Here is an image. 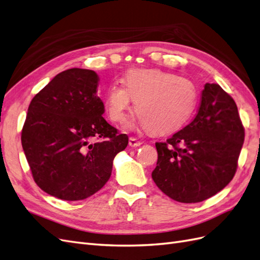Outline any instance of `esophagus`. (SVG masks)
<instances>
[{
    "label": "esophagus",
    "instance_id": "1",
    "mask_svg": "<svg viewBox=\"0 0 260 260\" xmlns=\"http://www.w3.org/2000/svg\"><path fill=\"white\" fill-rule=\"evenodd\" d=\"M141 144H142V142H141V141H139V140L136 139V138H130V139H129V145L132 146V147L140 146Z\"/></svg>",
    "mask_w": 260,
    "mask_h": 260
}]
</instances>
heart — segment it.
Instances as JSON below:
<instances>
[{
    "instance_id": "obj_1",
    "label": "heart",
    "mask_w": 260,
    "mask_h": 260,
    "mask_svg": "<svg viewBox=\"0 0 260 260\" xmlns=\"http://www.w3.org/2000/svg\"><path fill=\"white\" fill-rule=\"evenodd\" d=\"M123 86L112 84L105 98L109 118L121 123L135 101L139 121L156 135L177 131L192 115L198 91L192 81L160 69L136 68L122 78Z\"/></svg>"
}]
</instances>
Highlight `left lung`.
I'll list each match as a JSON object with an SVG mask.
<instances>
[{"label": "left lung", "instance_id": "8db88e82", "mask_svg": "<svg viewBox=\"0 0 260 260\" xmlns=\"http://www.w3.org/2000/svg\"><path fill=\"white\" fill-rule=\"evenodd\" d=\"M244 127L234 100L221 86L206 83L198 114L166 142H156V185L180 203H199L233 179L244 142Z\"/></svg>", "mask_w": 260, "mask_h": 260}]
</instances>
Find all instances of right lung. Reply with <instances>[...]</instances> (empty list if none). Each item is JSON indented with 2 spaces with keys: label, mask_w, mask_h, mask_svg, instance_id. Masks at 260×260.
I'll return each mask as SVG.
<instances>
[{
  "label": "right lung",
  "mask_w": 260,
  "mask_h": 260,
  "mask_svg": "<svg viewBox=\"0 0 260 260\" xmlns=\"http://www.w3.org/2000/svg\"><path fill=\"white\" fill-rule=\"evenodd\" d=\"M99 81L93 70L67 69L30 102L21 144L35 182L54 198L80 201L100 191L128 145L102 116Z\"/></svg>",
  "instance_id": "1"
}]
</instances>
